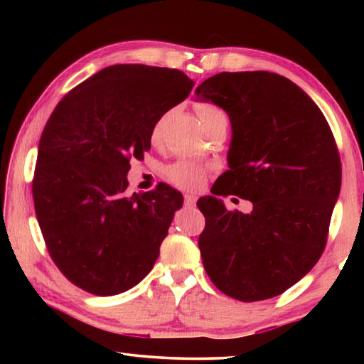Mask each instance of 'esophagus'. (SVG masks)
Instances as JSON below:
<instances>
[{"label":"esophagus","instance_id":"34e87169","mask_svg":"<svg viewBox=\"0 0 364 364\" xmlns=\"http://www.w3.org/2000/svg\"><path fill=\"white\" fill-rule=\"evenodd\" d=\"M184 205H188V207L196 205V197L191 194H184Z\"/></svg>","mask_w":364,"mask_h":364}]
</instances>
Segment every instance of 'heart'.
I'll list each match as a JSON object with an SVG mask.
<instances>
[{
	"label": "heart",
	"mask_w": 364,
	"mask_h": 364,
	"mask_svg": "<svg viewBox=\"0 0 364 364\" xmlns=\"http://www.w3.org/2000/svg\"><path fill=\"white\" fill-rule=\"evenodd\" d=\"M197 114H199L200 120L204 125H210L212 122L223 119L225 112L217 106L208 102H199L197 104ZM168 120V114L160 115L159 119L154 123L152 130H151V141L152 144H160L164 139V132H165V123ZM168 181L173 183L175 186L181 188V189H197L200 186L202 180H204V170L200 167H197L196 164L188 162V160H178L173 165H170L165 171Z\"/></svg>",
	"instance_id": "1"
}]
</instances>
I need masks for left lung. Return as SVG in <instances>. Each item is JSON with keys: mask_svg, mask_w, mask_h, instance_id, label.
Wrapping results in <instances>:
<instances>
[{"mask_svg": "<svg viewBox=\"0 0 364 364\" xmlns=\"http://www.w3.org/2000/svg\"><path fill=\"white\" fill-rule=\"evenodd\" d=\"M196 95L223 109L232 127L230 170L213 194L254 204L242 213L213 196L197 200L202 263L228 297H276L315 267L328 242L342 180L334 134L311 97L278 73L221 72Z\"/></svg>", "mask_w": 364, "mask_h": 364, "instance_id": "obj_1", "label": "left lung"}]
</instances>
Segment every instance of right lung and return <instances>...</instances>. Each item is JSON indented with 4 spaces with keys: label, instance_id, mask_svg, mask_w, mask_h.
Listing matches in <instances>:
<instances>
[{
    "label": "right lung",
    "instance_id": "1",
    "mask_svg": "<svg viewBox=\"0 0 364 364\" xmlns=\"http://www.w3.org/2000/svg\"><path fill=\"white\" fill-rule=\"evenodd\" d=\"M193 86L178 69L110 65L53 110L32 193L46 249L72 284L107 297L152 269L183 196L165 183L128 196L127 173L130 160L151 149L156 120Z\"/></svg>",
    "mask_w": 364,
    "mask_h": 364
}]
</instances>
